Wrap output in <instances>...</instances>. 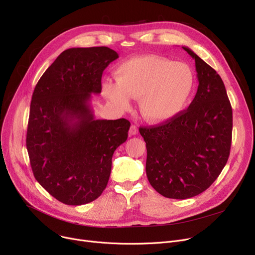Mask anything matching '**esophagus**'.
<instances>
[{
	"label": "esophagus",
	"instance_id": "obj_1",
	"mask_svg": "<svg viewBox=\"0 0 255 255\" xmlns=\"http://www.w3.org/2000/svg\"><path fill=\"white\" fill-rule=\"evenodd\" d=\"M138 133V129L135 125H131L130 127V130H129V134L130 135H136Z\"/></svg>",
	"mask_w": 255,
	"mask_h": 255
}]
</instances>
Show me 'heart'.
Instances as JSON below:
<instances>
[{
	"mask_svg": "<svg viewBox=\"0 0 255 255\" xmlns=\"http://www.w3.org/2000/svg\"><path fill=\"white\" fill-rule=\"evenodd\" d=\"M117 76L118 82L107 80L103 85L107 100L125 111L130 98L138 99L141 116L152 123L165 122L182 113L194 88V75L188 65L153 55L125 61Z\"/></svg>",
	"mask_w": 255,
	"mask_h": 255,
	"instance_id": "b5f03b06",
	"label": "heart"
}]
</instances>
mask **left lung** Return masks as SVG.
<instances>
[{
    "label": "left lung",
    "instance_id": "obj_1",
    "mask_svg": "<svg viewBox=\"0 0 255 255\" xmlns=\"http://www.w3.org/2000/svg\"><path fill=\"white\" fill-rule=\"evenodd\" d=\"M198 88L186 111L164 123L140 127L146 146V177L168 198L198 195L214 183L230 156L233 110L219 74L188 47Z\"/></svg>",
    "mask_w": 255,
    "mask_h": 255
}]
</instances>
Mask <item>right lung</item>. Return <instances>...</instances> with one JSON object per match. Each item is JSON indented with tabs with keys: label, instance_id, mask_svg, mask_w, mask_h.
Returning <instances> with one entry per match:
<instances>
[{
	"label": "right lung",
	"instance_id": "obj_1",
	"mask_svg": "<svg viewBox=\"0 0 255 255\" xmlns=\"http://www.w3.org/2000/svg\"><path fill=\"white\" fill-rule=\"evenodd\" d=\"M118 58L106 46L66 49L35 87L26 150L35 179L65 205L101 195L114 152L128 137V120H95L90 105L92 94L101 93L104 69Z\"/></svg>",
	"mask_w": 255,
	"mask_h": 255
}]
</instances>
